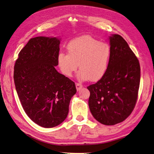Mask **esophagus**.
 Returning <instances> with one entry per match:
<instances>
[{
	"label": "esophagus",
	"instance_id": "1",
	"mask_svg": "<svg viewBox=\"0 0 154 154\" xmlns=\"http://www.w3.org/2000/svg\"><path fill=\"white\" fill-rule=\"evenodd\" d=\"M76 87L77 91H80V90L81 89V88L83 87V85L81 84V83H76Z\"/></svg>",
	"mask_w": 154,
	"mask_h": 154
}]
</instances>
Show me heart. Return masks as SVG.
I'll use <instances>...</instances> for the list:
<instances>
[{
  "instance_id": "obj_1",
  "label": "heart",
  "mask_w": 154,
  "mask_h": 154,
  "mask_svg": "<svg viewBox=\"0 0 154 154\" xmlns=\"http://www.w3.org/2000/svg\"><path fill=\"white\" fill-rule=\"evenodd\" d=\"M67 54L60 53L57 63L62 74L71 77L78 69L81 80L98 81L108 69L110 48L108 44L101 42L89 35L72 40L67 45Z\"/></svg>"
}]
</instances>
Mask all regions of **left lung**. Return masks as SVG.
<instances>
[{
  "mask_svg": "<svg viewBox=\"0 0 154 154\" xmlns=\"http://www.w3.org/2000/svg\"><path fill=\"white\" fill-rule=\"evenodd\" d=\"M110 57L105 75L87 87L88 106L97 122L114 125L132 113L137 100L140 65L136 56L122 36L109 37Z\"/></svg>",
  "mask_w": 154,
  "mask_h": 154,
  "instance_id": "1",
  "label": "left lung"
}]
</instances>
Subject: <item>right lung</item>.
I'll return each mask as SVG.
<instances>
[{"mask_svg": "<svg viewBox=\"0 0 154 154\" xmlns=\"http://www.w3.org/2000/svg\"><path fill=\"white\" fill-rule=\"evenodd\" d=\"M60 39L31 38L18 54L14 66V82L27 116L40 127L52 128L67 118L76 88L72 80L59 73Z\"/></svg>", "mask_w": 154, "mask_h": 154, "instance_id": "right-lung-1", "label": "right lung"}]
</instances>
